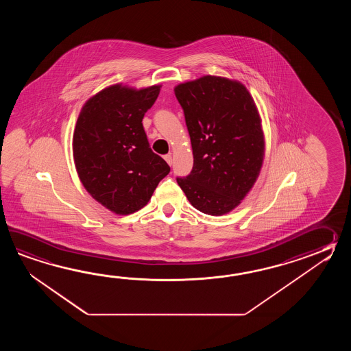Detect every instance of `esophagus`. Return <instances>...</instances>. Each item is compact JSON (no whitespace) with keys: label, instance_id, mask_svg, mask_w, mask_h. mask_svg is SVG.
I'll list each match as a JSON object with an SVG mask.
<instances>
[{"label":"esophagus","instance_id":"esophagus-1","mask_svg":"<svg viewBox=\"0 0 351 351\" xmlns=\"http://www.w3.org/2000/svg\"><path fill=\"white\" fill-rule=\"evenodd\" d=\"M165 162L168 163L169 165H172V156L171 154H167V156H165Z\"/></svg>","mask_w":351,"mask_h":351}]
</instances>
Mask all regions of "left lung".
I'll return each mask as SVG.
<instances>
[{
  "label": "left lung",
  "mask_w": 351,
  "mask_h": 351,
  "mask_svg": "<svg viewBox=\"0 0 351 351\" xmlns=\"http://www.w3.org/2000/svg\"><path fill=\"white\" fill-rule=\"evenodd\" d=\"M193 168L177 183L194 208L221 216L237 207L258 177L265 141L254 99L241 82L203 76L180 84Z\"/></svg>",
  "instance_id": "8db88e82"
}]
</instances>
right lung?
I'll return each instance as SVG.
<instances>
[{
    "instance_id": "right-lung-1",
    "label": "right lung",
    "mask_w": 351,
    "mask_h": 351,
    "mask_svg": "<svg viewBox=\"0 0 351 351\" xmlns=\"http://www.w3.org/2000/svg\"><path fill=\"white\" fill-rule=\"evenodd\" d=\"M159 91V85H112L89 99L76 121L73 152L79 178L94 199L117 215L143 208L171 172L150 149L143 128Z\"/></svg>"
}]
</instances>
